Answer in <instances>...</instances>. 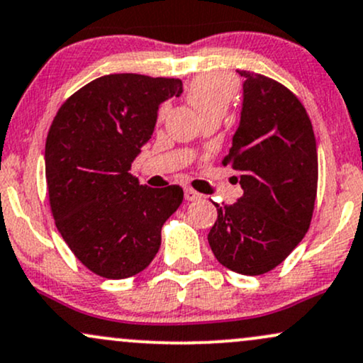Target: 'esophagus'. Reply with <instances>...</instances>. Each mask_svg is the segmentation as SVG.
<instances>
[{
	"label": "esophagus",
	"instance_id": "obj_1",
	"mask_svg": "<svg viewBox=\"0 0 363 363\" xmlns=\"http://www.w3.org/2000/svg\"><path fill=\"white\" fill-rule=\"evenodd\" d=\"M184 196H186L187 201H198V199L203 198V196H201V194L198 193V191H194L193 187H186V189H184Z\"/></svg>",
	"mask_w": 363,
	"mask_h": 363
}]
</instances>
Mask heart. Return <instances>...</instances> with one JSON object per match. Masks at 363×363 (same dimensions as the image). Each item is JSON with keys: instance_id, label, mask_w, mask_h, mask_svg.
<instances>
[{"instance_id": "obj_1", "label": "heart", "mask_w": 363, "mask_h": 363, "mask_svg": "<svg viewBox=\"0 0 363 363\" xmlns=\"http://www.w3.org/2000/svg\"><path fill=\"white\" fill-rule=\"evenodd\" d=\"M237 81L228 74L208 72L194 77L187 86V99L201 118L221 113L225 115L237 96ZM169 104H162L159 110V120L167 115Z\"/></svg>"}]
</instances>
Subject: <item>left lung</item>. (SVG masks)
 I'll return each instance as SVG.
<instances>
[{
  "label": "left lung",
  "mask_w": 363,
  "mask_h": 363,
  "mask_svg": "<svg viewBox=\"0 0 363 363\" xmlns=\"http://www.w3.org/2000/svg\"><path fill=\"white\" fill-rule=\"evenodd\" d=\"M238 72L245 77L242 118L223 165L238 172L243 196L235 204L215 203L208 242L226 269L260 276L282 264L309 230L318 150L298 96L267 76Z\"/></svg>",
  "instance_id": "8db88e82"
}]
</instances>
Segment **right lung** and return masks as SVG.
Instances as JSON below:
<instances>
[{"label":"right lung","mask_w":363,"mask_h":363,"mask_svg":"<svg viewBox=\"0 0 363 363\" xmlns=\"http://www.w3.org/2000/svg\"><path fill=\"white\" fill-rule=\"evenodd\" d=\"M182 93L176 77L110 74L62 103L45 142L55 226L81 264L106 279L148 267L182 189L140 186L130 170L154 133L159 104Z\"/></svg>","instance_id":"obj_1"}]
</instances>
